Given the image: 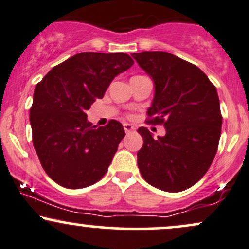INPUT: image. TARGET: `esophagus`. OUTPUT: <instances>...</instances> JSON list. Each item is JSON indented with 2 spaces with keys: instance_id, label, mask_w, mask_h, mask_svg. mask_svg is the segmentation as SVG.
<instances>
[{
  "instance_id": "34e87169",
  "label": "esophagus",
  "mask_w": 249,
  "mask_h": 249,
  "mask_svg": "<svg viewBox=\"0 0 249 249\" xmlns=\"http://www.w3.org/2000/svg\"><path fill=\"white\" fill-rule=\"evenodd\" d=\"M124 130H125V132H131V131H133L134 130V126L133 125H131V124H124Z\"/></svg>"
}]
</instances>
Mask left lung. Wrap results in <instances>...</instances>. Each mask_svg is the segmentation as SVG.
<instances>
[{
    "instance_id": "1",
    "label": "left lung",
    "mask_w": 249,
    "mask_h": 249,
    "mask_svg": "<svg viewBox=\"0 0 249 249\" xmlns=\"http://www.w3.org/2000/svg\"><path fill=\"white\" fill-rule=\"evenodd\" d=\"M154 83L147 110L150 123L162 124L164 137L144 139L137 153L139 171L153 187L180 192L198 182L212 164L221 134L222 117L216 89L198 67L165 51L132 53Z\"/></svg>"
}]
</instances>
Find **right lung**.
<instances>
[{
    "mask_svg": "<svg viewBox=\"0 0 249 249\" xmlns=\"http://www.w3.org/2000/svg\"><path fill=\"white\" fill-rule=\"evenodd\" d=\"M133 63L124 53H81L53 67L36 85L30 108L34 147L58 185L84 188L107 173L124 127L117 121L92 126L85 111Z\"/></svg>",
    "mask_w": 249,
    "mask_h": 249,
    "instance_id": "1",
    "label": "right lung"
}]
</instances>
